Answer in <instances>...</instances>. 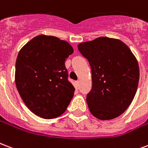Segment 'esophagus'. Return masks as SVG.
I'll return each mask as SVG.
<instances>
[{
    "mask_svg": "<svg viewBox=\"0 0 148 148\" xmlns=\"http://www.w3.org/2000/svg\"><path fill=\"white\" fill-rule=\"evenodd\" d=\"M79 86H80V82L79 81H77L75 82V87H76V88H79Z\"/></svg>",
    "mask_w": 148,
    "mask_h": 148,
    "instance_id": "obj_1",
    "label": "esophagus"
}]
</instances>
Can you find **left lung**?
Returning <instances> with one entry per match:
<instances>
[{
  "label": "left lung",
  "mask_w": 148,
  "mask_h": 148,
  "mask_svg": "<svg viewBox=\"0 0 148 148\" xmlns=\"http://www.w3.org/2000/svg\"><path fill=\"white\" fill-rule=\"evenodd\" d=\"M92 69V88L87 95L89 110L101 120L119 116L137 92L140 71L130 48L121 40L99 37L78 44Z\"/></svg>",
  "instance_id": "8db88e82"
}]
</instances>
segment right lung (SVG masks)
I'll return each instance as SVG.
<instances>
[{
  "mask_svg": "<svg viewBox=\"0 0 148 148\" xmlns=\"http://www.w3.org/2000/svg\"><path fill=\"white\" fill-rule=\"evenodd\" d=\"M74 53L67 42L39 35L22 47L15 64V84L28 108L43 119L66 111L74 96L64 62Z\"/></svg>",
  "mask_w": 148,
  "mask_h": 148,
  "instance_id": "add662e5",
  "label": "right lung"
}]
</instances>
